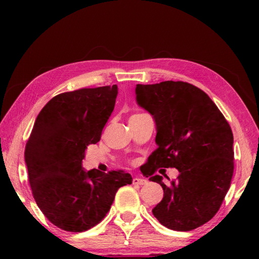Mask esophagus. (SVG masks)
<instances>
[{"label":"esophagus","mask_w":259,"mask_h":259,"mask_svg":"<svg viewBox=\"0 0 259 259\" xmlns=\"http://www.w3.org/2000/svg\"><path fill=\"white\" fill-rule=\"evenodd\" d=\"M147 183L146 179L144 178H138V177H135L133 179V184L134 185H145V184Z\"/></svg>","instance_id":"esophagus-1"}]
</instances>
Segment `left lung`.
I'll list each match as a JSON object with an SVG mask.
<instances>
[{"label": "left lung", "instance_id": "8db88e82", "mask_svg": "<svg viewBox=\"0 0 259 259\" xmlns=\"http://www.w3.org/2000/svg\"><path fill=\"white\" fill-rule=\"evenodd\" d=\"M136 99L154 117L156 150L148 156V176L157 167H176L177 181L163 188L152 210L162 225L192 231L209 222L221 208L234 170L233 134L209 96L182 81L137 84Z\"/></svg>", "mask_w": 259, "mask_h": 259}]
</instances>
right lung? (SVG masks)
Instances as JSON below:
<instances>
[{"label": "right lung", "mask_w": 259, "mask_h": 259, "mask_svg": "<svg viewBox=\"0 0 259 259\" xmlns=\"http://www.w3.org/2000/svg\"><path fill=\"white\" fill-rule=\"evenodd\" d=\"M117 85L83 88L57 95L35 120L25 147L29 185L52 224L68 232L97 225L111 209L130 174L85 171L87 146L96 144L115 106Z\"/></svg>", "instance_id": "1"}]
</instances>
